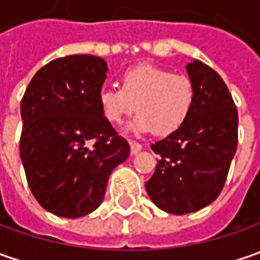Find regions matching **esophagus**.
Listing matches in <instances>:
<instances>
[{
	"label": "esophagus",
	"instance_id": "obj_1",
	"mask_svg": "<svg viewBox=\"0 0 260 260\" xmlns=\"http://www.w3.org/2000/svg\"><path fill=\"white\" fill-rule=\"evenodd\" d=\"M141 149H142V145H141L139 142H135V141L131 142V154L135 155V154H138Z\"/></svg>",
	"mask_w": 260,
	"mask_h": 260
}]
</instances>
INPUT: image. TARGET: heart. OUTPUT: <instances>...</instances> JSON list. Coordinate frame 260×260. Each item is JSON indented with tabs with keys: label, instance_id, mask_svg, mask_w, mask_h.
<instances>
[{
	"label": "heart",
	"instance_id": "1",
	"mask_svg": "<svg viewBox=\"0 0 260 260\" xmlns=\"http://www.w3.org/2000/svg\"><path fill=\"white\" fill-rule=\"evenodd\" d=\"M103 116L119 125L135 111L138 116L131 128L168 135L183 125L191 112L194 85L185 75L152 64H139L122 75V87L103 86L99 92Z\"/></svg>",
	"mask_w": 260,
	"mask_h": 260
}]
</instances>
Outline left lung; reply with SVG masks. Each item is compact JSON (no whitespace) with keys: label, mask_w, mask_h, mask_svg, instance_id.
Listing matches in <instances>:
<instances>
[{"label":"left lung","mask_w":260,"mask_h":260,"mask_svg":"<svg viewBox=\"0 0 260 260\" xmlns=\"http://www.w3.org/2000/svg\"><path fill=\"white\" fill-rule=\"evenodd\" d=\"M194 85L188 118L167 138L152 144L159 155L145 183L161 210L187 214L209 206L224 187L237 148V108L216 70L194 60L187 64Z\"/></svg>","instance_id":"1"}]
</instances>
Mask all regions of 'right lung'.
<instances>
[{
	"label": "right lung",
	"mask_w": 260,
	"mask_h": 260,
	"mask_svg": "<svg viewBox=\"0 0 260 260\" xmlns=\"http://www.w3.org/2000/svg\"><path fill=\"white\" fill-rule=\"evenodd\" d=\"M106 61L92 54L51 60L21 99L20 157L46 210L77 219L96 210L109 175L129 155L128 141L103 116L99 92Z\"/></svg>",
	"instance_id": "add662e5"
}]
</instances>
